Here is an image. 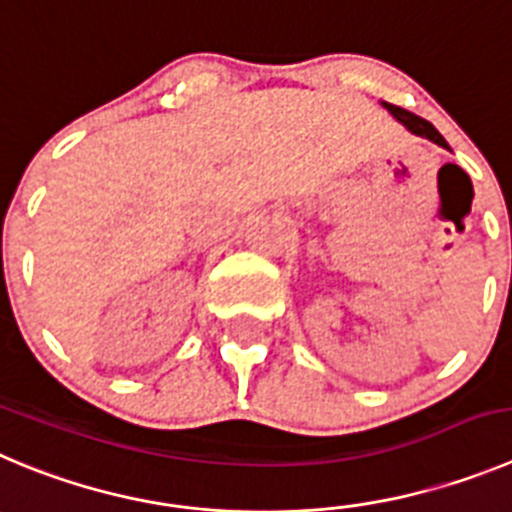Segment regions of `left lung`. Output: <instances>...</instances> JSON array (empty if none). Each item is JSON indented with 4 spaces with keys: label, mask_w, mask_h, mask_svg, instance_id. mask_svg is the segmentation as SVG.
Returning <instances> with one entry per match:
<instances>
[{
    "label": "left lung",
    "mask_w": 512,
    "mask_h": 512,
    "mask_svg": "<svg viewBox=\"0 0 512 512\" xmlns=\"http://www.w3.org/2000/svg\"><path fill=\"white\" fill-rule=\"evenodd\" d=\"M384 108L391 113V116L396 118V121L404 123V126H407L409 131L414 133V136L429 138V141H434V143H437V146L447 148V141H444V138H442V133H439L437 128H434L429 121H424V118H419V116H414V113L404 111V108H399V105L384 103Z\"/></svg>",
    "instance_id": "1"
}]
</instances>
